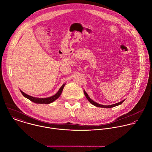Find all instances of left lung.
Wrapping results in <instances>:
<instances>
[{
  "label": "left lung",
  "mask_w": 152,
  "mask_h": 152,
  "mask_svg": "<svg viewBox=\"0 0 152 152\" xmlns=\"http://www.w3.org/2000/svg\"><path fill=\"white\" fill-rule=\"evenodd\" d=\"M83 92H84V94H85V96H86V98H87V99L92 104V105H95V106H96V107H101V108H112V107H116V106H117V105H120V104H121L124 101V100H123V101H121V102H118V103H117V104H113V105H101V104H98V103H96V102H94V101H92L89 97V96H88V95L87 94V93L85 92V91H83Z\"/></svg>",
  "instance_id": "8db88e82"
}]
</instances>
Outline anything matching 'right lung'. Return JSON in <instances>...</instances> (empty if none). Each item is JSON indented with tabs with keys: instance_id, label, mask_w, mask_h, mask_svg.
<instances>
[{
	"instance_id": "right-lung-1",
	"label": "right lung",
	"mask_w": 152,
	"mask_h": 152,
	"mask_svg": "<svg viewBox=\"0 0 152 152\" xmlns=\"http://www.w3.org/2000/svg\"><path fill=\"white\" fill-rule=\"evenodd\" d=\"M65 84H63L61 87L60 88V89L58 90V91L53 96L49 97V98H34L32 97L31 96H29L26 94H25L24 92H23L22 91H20V92L22 93V94L23 95V96L26 98H28L29 100L31 101L32 102L36 103V104H50L51 102H53V101H54L55 100H56L61 95L63 89L64 87Z\"/></svg>"
}]
</instances>
